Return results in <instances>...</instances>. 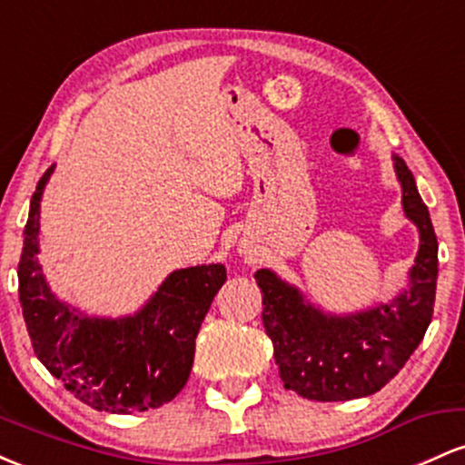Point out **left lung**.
Returning a JSON list of instances; mask_svg holds the SVG:
<instances>
[{
	"label": "left lung",
	"instance_id": "1",
	"mask_svg": "<svg viewBox=\"0 0 465 465\" xmlns=\"http://www.w3.org/2000/svg\"><path fill=\"white\" fill-rule=\"evenodd\" d=\"M402 207L420 232L409 288L389 303L351 314H330L303 300L300 288L273 271H255L262 291V322L273 341L275 365L286 389L319 402L365 398L381 391L424 339L433 319L437 236L429 207L402 157L393 154Z\"/></svg>",
	"mask_w": 465,
	"mask_h": 465
}]
</instances>
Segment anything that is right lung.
I'll use <instances>...</instances> for the list:
<instances>
[{
  "label": "right lung",
  "instance_id": "1",
  "mask_svg": "<svg viewBox=\"0 0 465 465\" xmlns=\"http://www.w3.org/2000/svg\"><path fill=\"white\" fill-rule=\"evenodd\" d=\"M54 165L30 201L19 260V302L36 359L80 402L106 413H133L170 402L190 378L194 341L218 288L223 264L173 271L131 317H87L47 286L39 260L41 196Z\"/></svg>",
  "mask_w": 465,
  "mask_h": 465
}]
</instances>
